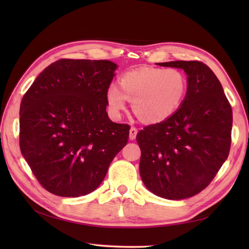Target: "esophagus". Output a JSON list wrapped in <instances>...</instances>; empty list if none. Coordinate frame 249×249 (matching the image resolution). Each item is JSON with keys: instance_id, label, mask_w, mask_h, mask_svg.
<instances>
[{"instance_id": "obj_1", "label": "esophagus", "mask_w": 249, "mask_h": 249, "mask_svg": "<svg viewBox=\"0 0 249 249\" xmlns=\"http://www.w3.org/2000/svg\"><path fill=\"white\" fill-rule=\"evenodd\" d=\"M137 133H138V130H137L136 127H131L129 130V139L130 140H135L136 139V136Z\"/></svg>"}]
</instances>
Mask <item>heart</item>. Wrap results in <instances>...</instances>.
<instances>
[{"instance_id": "obj_1", "label": "heart", "mask_w": 249, "mask_h": 249, "mask_svg": "<svg viewBox=\"0 0 249 249\" xmlns=\"http://www.w3.org/2000/svg\"><path fill=\"white\" fill-rule=\"evenodd\" d=\"M120 87L112 84L106 92L110 114L119 118L129 99L133 100L135 114L142 122L156 124L179 109L186 97L188 81L178 68L143 67L125 72L120 78Z\"/></svg>"}]
</instances>
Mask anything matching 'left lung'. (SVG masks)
<instances>
[{
    "label": "left lung",
    "instance_id": "8db88e82",
    "mask_svg": "<svg viewBox=\"0 0 249 249\" xmlns=\"http://www.w3.org/2000/svg\"><path fill=\"white\" fill-rule=\"evenodd\" d=\"M158 65L182 68L188 89L176 113L137 134L139 170L151 193L182 200L208 186L228 158L232 109L217 77L204 63L172 61Z\"/></svg>",
    "mask_w": 249,
    "mask_h": 249
}]
</instances>
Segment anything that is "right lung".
<instances>
[{
    "label": "right lung",
    "mask_w": 249,
    "mask_h": 249,
    "mask_svg": "<svg viewBox=\"0 0 249 249\" xmlns=\"http://www.w3.org/2000/svg\"><path fill=\"white\" fill-rule=\"evenodd\" d=\"M116 67L107 60H59L39 73L21 100L20 150L49 193H92L127 144L129 125L113 123L106 111Z\"/></svg>",
    "instance_id": "add662e5"
}]
</instances>
